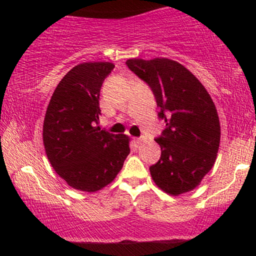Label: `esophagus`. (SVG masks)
<instances>
[{"label":"esophagus","instance_id":"esophagus-1","mask_svg":"<svg viewBox=\"0 0 256 256\" xmlns=\"http://www.w3.org/2000/svg\"><path fill=\"white\" fill-rule=\"evenodd\" d=\"M134 140L137 143V144H140L142 142H144L146 138L144 137H138V138H134Z\"/></svg>","mask_w":256,"mask_h":256}]
</instances>
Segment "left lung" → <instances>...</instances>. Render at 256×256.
Listing matches in <instances>:
<instances>
[{"mask_svg": "<svg viewBox=\"0 0 256 256\" xmlns=\"http://www.w3.org/2000/svg\"><path fill=\"white\" fill-rule=\"evenodd\" d=\"M128 68L154 94L166 128L156 143L161 156L149 167L161 190L177 196L192 192L212 170L220 143L216 108L200 80L183 64L165 58H130Z\"/></svg>", "mask_w": 256, "mask_h": 256, "instance_id": "obj_1", "label": "left lung"}]
</instances>
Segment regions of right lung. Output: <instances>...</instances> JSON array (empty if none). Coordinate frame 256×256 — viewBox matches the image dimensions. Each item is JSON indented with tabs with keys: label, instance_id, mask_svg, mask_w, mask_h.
<instances>
[{
	"label": "right lung",
	"instance_id": "add662e5",
	"mask_svg": "<svg viewBox=\"0 0 256 256\" xmlns=\"http://www.w3.org/2000/svg\"><path fill=\"white\" fill-rule=\"evenodd\" d=\"M110 62H84L61 79L46 108L43 143L52 168L70 186L86 192L114 180L130 154L128 137L101 130L100 90Z\"/></svg>",
	"mask_w": 256,
	"mask_h": 256
}]
</instances>
